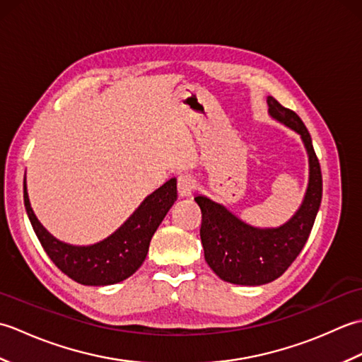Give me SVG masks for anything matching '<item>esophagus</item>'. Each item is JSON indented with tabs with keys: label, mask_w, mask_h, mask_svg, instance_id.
Instances as JSON below:
<instances>
[{
	"label": "esophagus",
	"mask_w": 362,
	"mask_h": 362,
	"mask_svg": "<svg viewBox=\"0 0 362 362\" xmlns=\"http://www.w3.org/2000/svg\"><path fill=\"white\" fill-rule=\"evenodd\" d=\"M196 189V180L188 174H182L177 179V191H179L180 197H189Z\"/></svg>",
	"instance_id": "34e87169"
}]
</instances>
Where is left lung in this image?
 Returning a JSON list of instances; mask_svg holds the SVG:
<instances>
[{"instance_id": "obj_1", "label": "left lung", "mask_w": 362, "mask_h": 362, "mask_svg": "<svg viewBox=\"0 0 362 362\" xmlns=\"http://www.w3.org/2000/svg\"><path fill=\"white\" fill-rule=\"evenodd\" d=\"M269 115L286 127L296 130L308 152L310 180L303 202L288 222L275 228L253 227L205 196H196L201 206V240L205 261L221 280L259 286L271 283L292 264L316 221L322 201V173L311 135L296 112L267 96Z\"/></svg>"}]
</instances>
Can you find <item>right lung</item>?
Listing matches in <instances>:
<instances>
[{"label":"right lung","instance_id":"1","mask_svg":"<svg viewBox=\"0 0 362 362\" xmlns=\"http://www.w3.org/2000/svg\"><path fill=\"white\" fill-rule=\"evenodd\" d=\"M25 206L34 232L51 261L71 280L105 286L129 279L143 264L153 233L177 199V180L153 191L117 232L91 245H71L54 238L30 209L25 177Z\"/></svg>","mask_w":362,"mask_h":362}]
</instances>
